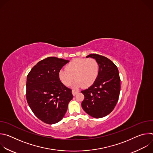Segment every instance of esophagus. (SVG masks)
<instances>
[{"instance_id": "34e87169", "label": "esophagus", "mask_w": 153, "mask_h": 153, "mask_svg": "<svg viewBox=\"0 0 153 153\" xmlns=\"http://www.w3.org/2000/svg\"><path fill=\"white\" fill-rule=\"evenodd\" d=\"M79 92V91H78V90H72V94H73V95L74 96H76V94H77V93H78Z\"/></svg>"}]
</instances>
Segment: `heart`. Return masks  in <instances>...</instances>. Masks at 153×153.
Segmentation results:
<instances>
[{
    "mask_svg": "<svg viewBox=\"0 0 153 153\" xmlns=\"http://www.w3.org/2000/svg\"><path fill=\"white\" fill-rule=\"evenodd\" d=\"M99 72V64L94 59H76L67 64L66 70H60L59 76L65 86H69L75 76L76 81L73 87L78 88L83 86L86 88L94 83Z\"/></svg>",
    "mask_w": 153,
    "mask_h": 153,
    "instance_id": "heart-1",
    "label": "heart"
}]
</instances>
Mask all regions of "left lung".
I'll return each mask as SVG.
<instances>
[{
    "mask_svg": "<svg viewBox=\"0 0 153 153\" xmlns=\"http://www.w3.org/2000/svg\"><path fill=\"white\" fill-rule=\"evenodd\" d=\"M86 57L94 59L99 66V72L94 83L81 91L85 98L83 110L94 118H102L110 114L117 103L120 91V79L115 64L107 57L91 54Z\"/></svg>",
    "mask_w": 153,
    "mask_h": 153,
    "instance_id": "obj_1",
    "label": "left lung"
}]
</instances>
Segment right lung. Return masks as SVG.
I'll return each instance as SVG.
<instances>
[{"label": "right lung", "mask_w": 153, "mask_h": 153, "mask_svg": "<svg viewBox=\"0 0 153 153\" xmlns=\"http://www.w3.org/2000/svg\"><path fill=\"white\" fill-rule=\"evenodd\" d=\"M70 61L50 57L39 62L27 78V100L34 115L54 124L62 119L73 99L71 90L60 80L59 73Z\"/></svg>", "instance_id": "add662e5"}]
</instances>
